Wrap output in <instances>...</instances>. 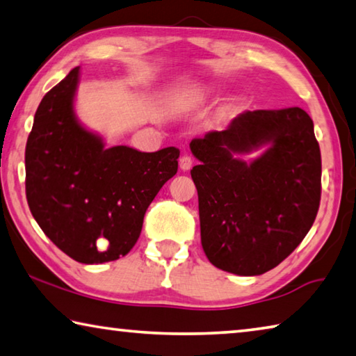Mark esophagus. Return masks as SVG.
Instances as JSON below:
<instances>
[{
    "label": "esophagus",
    "instance_id": "esophagus-1",
    "mask_svg": "<svg viewBox=\"0 0 356 356\" xmlns=\"http://www.w3.org/2000/svg\"><path fill=\"white\" fill-rule=\"evenodd\" d=\"M179 166H180V170H182V171H190V170H191V166H193V160H191V156H188V155L180 156V160H179Z\"/></svg>",
    "mask_w": 356,
    "mask_h": 356
}]
</instances>
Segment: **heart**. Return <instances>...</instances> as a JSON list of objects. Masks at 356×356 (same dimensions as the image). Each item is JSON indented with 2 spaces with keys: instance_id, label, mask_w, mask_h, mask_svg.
I'll return each instance as SVG.
<instances>
[{
  "instance_id": "b5f03b06",
  "label": "heart",
  "mask_w": 356,
  "mask_h": 356,
  "mask_svg": "<svg viewBox=\"0 0 356 356\" xmlns=\"http://www.w3.org/2000/svg\"><path fill=\"white\" fill-rule=\"evenodd\" d=\"M209 95V91L207 89H197V91L191 95L190 99V104H200V102H204L206 100V97Z\"/></svg>"
}]
</instances>
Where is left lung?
I'll list each match as a JSON object with an SVG mask.
<instances>
[{"label": "left lung", "mask_w": 356, "mask_h": 356, "mask_svg": "<svg viewBox=\"0 0 356 356\" xmlns=\"http://www.w3.org/2000/svg\"><path fill=\"white\" fill-rule=\"evenodd\" d=\"M261 147L256 159H241ZM190 149L200 160L191 179L209 261L242 276L275 268L309 232L321 204L322 160L309 114L298 106L245 111Z\"/></svg>", "instance_id": "1"}]
</instances>
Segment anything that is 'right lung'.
Returning <instances> with one entry per match:
<instances>
[{
  "label": "right lung",
  "instance_id": "add662e5",
  "mask_svg": "<svg viewBox=\"0 0 356 356\" xmlns=\"http://www.w3.org/2000/svg\"><path fill=\"white\" fill-rule=\"evenodd\" d=\"M80 67L50 89L25 150L26 200L45 236L81 264L116 261L134 248L144 213L177 172L179 149L105 147L75 114Z\"/></svg>",
  "mask_w": 356,
  "mask_h": 356
}]
</instances>
